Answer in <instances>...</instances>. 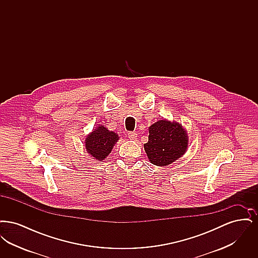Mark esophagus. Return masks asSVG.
Returning <instances> with one entry per match:
<instances>
[{"mask_svg": "<svg viewBox=\"0 0 258 258\" xmlns=\"http://www.w3.org/2000/svg\"><path fill=\"white\" fill-rule=\"evenodd\" d=\"M127 136H128V138H130V139H132V140H135V139H136V137H137V135H136V133H135V132H130V133L127 134Z\"/></svg>", "mask_w": 258, "mask_h": 258, "instance_id": "34e87169", "label": "esophagus"}]
</instances>
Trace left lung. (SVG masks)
Listing matches in <instances>:
<instances>
[{"label": "left lung", "mask_w": 258, "mask_h": 258, "mask_svg": "<svg viewBox=\"0 0 258 258\" xmlns=\"http://www.w3.org/2000/svg\"><path fill=\"white\" fill-rule=\"evenodd\" d=\"M188 146V136L177 122L160 120L149 127V140L144 150L151 163L166 166L181 158Z\"/></svg>", "instance_id": "1"}]
</instances>
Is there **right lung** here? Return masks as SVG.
Instances as JSON below:
<instances>
[{
	"mask_svg": "<svg viewBox=\"0 0 258 258\" xmlns=\"http://www.w3.org/2000/svg\"><path fill=\"white\" fill-rule=\"evenodd\" d=\"M119 140V136L108 131L104 125H98L85 140L86 151L96 160H103L111 153L112 148Z\"/></svg>",
	"mask_w": 258,
	"mask_h": 258,
	"instance_id": "add662e5",
	"label": "right lung"
}]
</instances>
